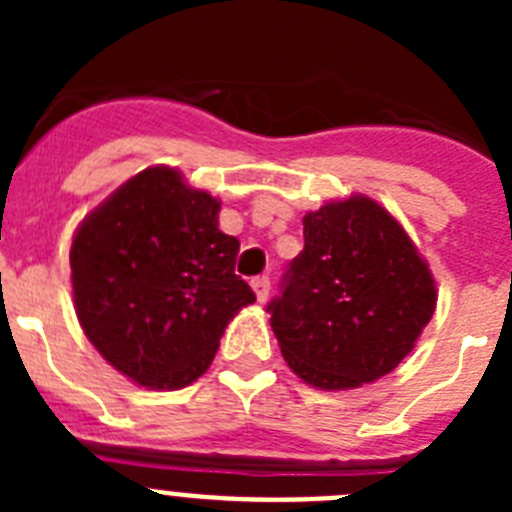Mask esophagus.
I'll return each mask as SVG.
<instances>
[{
	"mask_svg": "<svg viewBox=\"0 0 512 512\" xmlns=\"http://www.w3.org/2000/svg\"><path fill=\"white\" fill-rule=\"evenodd\" d=\"M251 287H253V292H256V300H259V302L269 300V289H271L269 277H256L251 282Z\"/></svg>",
	"mask_w": 512,
	"mask_h": 512,
	"instance_id": "34e87169",
	"label": "esophagus"
}]
</instances>
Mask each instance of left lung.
I'll return each mask as SVG.
<instances>
[{"instance_id":"left-lung-1","label":"left lung","mask_w":512,"mask_h":512,"mask_svg":"<svg viewBox=\"0 0 512 512\" xmlns=\"http://www.w3.org/2000/svg\"><path fill=\"white\" fill-rule=\"evenodd\" d=\"M305 248L269 302L284 361L320 390L390 374L436 310V284L395 217L354 194L305 215Z\"/></svg>"}]
</instances>
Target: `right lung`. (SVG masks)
<instances>
[{
  "label": "right lung",
  "mask_w": 512,
  "mask_h": 512,
  "mask_svg": "<svg viewBox=\"0 0 512 512\" xmlns=\"http://www.w3.org/2000/svg\"><path fill=\"white\" fill-rule=\"evenodd\" d=\"M220 202L151 166L79 225L71 284L79 323L117 372L179 390L207 372L241 307L256 302L235 274L238 238L217 228Z\"/></svg>",
  "instance_id": "add662e5"
}]
</instances>
